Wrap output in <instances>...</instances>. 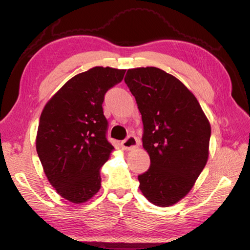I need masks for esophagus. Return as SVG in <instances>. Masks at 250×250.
Masks as SVG:
<instances>
[{
  "label": "esophagus",
  "instance_id": "1",
  "mask_svg": "<svg viewBox=\"0 0 250 250\" xmlns=\"http://www.w3.org/2000/svg\"><path fill=\"white\" fill-rule=\"evenodd\" d=\"M122 146L125 150H133L139 146V141L134 135L130 134L122 142Z\"/></svg>",
  "mask_w": 250,
  "mask_h": 250
}]
</instances>
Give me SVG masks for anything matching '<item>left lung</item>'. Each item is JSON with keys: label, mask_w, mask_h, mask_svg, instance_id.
Listing matches in <instances>:
<instances>
[{"label": "left lung", "mask_w": 250, "mask_h": 250, "mask_svg": "<svg viewBox=\"0 0 250 250\" xmlns=\"http://www.w3.org/2000/svg\"><path fill=\"white\" fill-rule=\"evenodd\" d=\"M143 121L149 169L140 190L155 206L170 207L190 192L206 167L210 126L195 96L172 75L154 66L128 70L124 79Z\"/></svg>", "instance_id": "8db88e82"}]
</instances>
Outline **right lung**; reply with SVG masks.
I'll return each instance as SVG.
<instances>
[{"label":"right lung","mask_w":250,"mask_h":250,"mask_svg":"<svg viewBox=\"0 0 250 250\" xmlns=\"http://www.w3.org/2000/svg\"><path fill=\"white\" fill-rule=\"evenodd\" d=\"M125 70L96 66L74 76L44 106L36 137L43 171L57 193L74 203L100 190V168L113 146L102 104Z\"/></svg>","instance_id":"1"}]
</instances>
